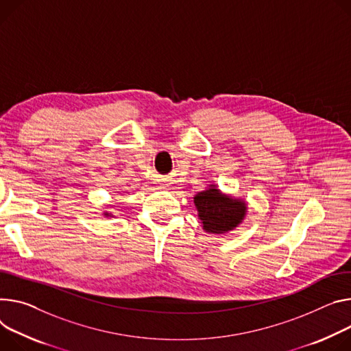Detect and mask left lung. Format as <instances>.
Returning <instances> with one entry per match:
<instances>
[{"label": "left lung", "mask_w": 351, "mask_h": 351, "mask_svg": "<svg viewBox=\"0 0 351 351\" xmlns=\"http://www.w3.org/2000/svg\"><path fill=\"white\" fill-rule=\"evenodd\" d=\"M203 228L207 232L222 234L234 230L242 221L246 207L243 203L222 196L219 190L208 189L195 197Z\"/></svg>", "instance_id": "8db88e82"}]
</instances>
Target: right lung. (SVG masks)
<instances>
[{
  "instance_id": "1",
  "label": "right lung",
  "mask_w": 351,
  "mask_h": 351,
  "mask_svg": "<svg viewBox=\"0 0 351 351\" xmlns=\"http://www.w3.org/2000/svg\"><path fill=\"white\" fill-rule=\"evenodd\" d=\"M106 215H109V214H106Z\"/></svg>"
}]
</instances>
